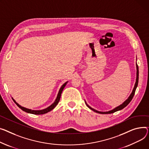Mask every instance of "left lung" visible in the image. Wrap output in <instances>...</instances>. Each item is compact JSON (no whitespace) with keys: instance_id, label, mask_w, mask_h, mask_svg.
I'll list each match as a JSON object with an SVG mask.
<instances>
[{"instance_id":"left-lung-1","label":"left lung","mask_w":149,"mask_h":149,"mask_svg":"<svg viewBox=\"0 0 149 149\" xmlns=\"http://www.w3.org/2000/svg\"><path fill=\"white\" fill-rule=\"evenodd\" d=\"M136 82H135L134 87V88H133V91H132L131 94L130 95V96L128 97V98L127 99V100H126L122 104H121L120 105L116 107L115 108H114L113 110H110V111H105V112L99 111H97V110H95V109L92 108V107H91L88 105H87V104L86 102L85 101V103H86V104L87 105V106L89 108H90L91 110H93V111H95V112H96V113H100V114H111V113H114V112H116V111H119V110H122L123 108H124L125 107H126V106L129 104V103H130V102L131 101V100H132V98H133V97H134V94H135V90H136V88L137 86H138V75H139V71H138V66L137 64H136Z\"/></svg>"}]
</instances>
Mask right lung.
<instances>
[{"mask_svg":"<svg viewBox=\"0 0 149 149\" xmlns=\"http://www.w3.org/2000/svg\"><path fill=\"white\" fill-rule=\"evenodd\" d=\"M68 83V81L66 82L65 83H64V84L62 86V87H61L60 90H59L58 93V94H57V97H56V99L55 101L54 102V103H53L50 106H49V107H47V108L44 109V110H31V109L26 108H25V107H22L21 105H19L14 100V99H13V97H12V99H13V100L14 101V102L16 104V105H17L19 108H21L23 111H25V112H26V113H31V114H36V115H38V114H39H39H45V113H48V112H49V111H50L51 110H52L54 108L56 107V106L57 105V104H58V102H59V100H60V98H61V96L62 92V91H63V90L64 87H65V86L66 85V83Z\"/></svg>","mask_w":149,"mask_h":149,"instance_id":"1","label":"right lung"}]
</instances>
